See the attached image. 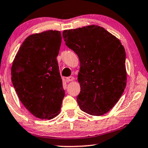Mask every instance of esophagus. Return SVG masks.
Segmentation results:
<instances>
[{
	"instance_id": "1",
	"label": "esophagus",
	"mask_w": 148,
	"mask_h": 148,
	"mask_svg": "<svg viewBox=\"0 0 148 148\" xmlns=\"http://www.w3.org/2000/svg\"><path fill=\"white\" fill-rule=\"evenodd\" d=\"M74 80V77L73 76H70V77H68L66 78V81L67 82H69V81H72Z\"/></svg>"
}]
</instances>
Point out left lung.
I'll list each match as a JSON object with an SVG mask.
<instances>
[{
    "instance_id": "8db88e82",
    "label": "left lung",
    "mask_w": 148,
    "mask_h": 148,
    "mask_svg": "<svg viewBox=\"0 0 148 148\" xmlns=\"http://www.w3.org/2000/svg\"><path fill=\"white\" fill-rule=\"evenodd\" d=\"M63 38L80 61L81 91L77 101L81 110L92 116L108 112L126 85L123 45L114 36L95 25L64 30Z\"/></svg>"
}]
</instances>
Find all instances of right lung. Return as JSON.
<instances>
[{"instance_id": "add662e5", "label": "right lung", "mask_w": 148, "mask_h": 148, "mask_svg": "<svg viewBox=\"0 0 148 148\" xmlns=\"http://www.w3.org/2000/svg\"><path fill=\"white\" fill-rule=\"evenodd\" d=\"M61 44L60 31L29 36L18 51L11 68L18 97L38 119L50 120L58 116L65 97L56 59Z\"/></svg>"}]
</instances>
